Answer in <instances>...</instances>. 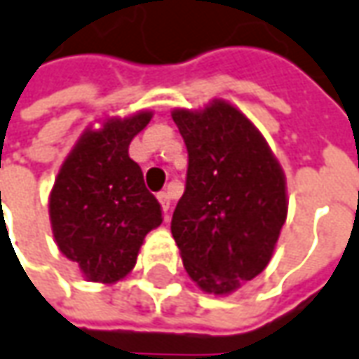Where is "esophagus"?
<instances>
[{
	"label": "esophagus",
	"mask_w": 359,
	"mask_h": 359,
	"mask_svg": "<svg viewBox=\"0 0 359 359\" xmlns=\"http://www.w3.org/2000/svg\"><path fill=\"white\" fill-rule=\"evenodd\" d=\"M159 204H161V208H163V212H169L170 208V194L169 192H159Z\"/></svg>",
	"instance_id": "obj_1"
}]
</instances>
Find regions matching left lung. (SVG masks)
<instances>
[{
	"mask_svg": "<svg viewBox=\"0 0 359 359\" xmlns=\"http://www.w3.org/2000/svg\"><path fill=\"white\" fill-rule=\"evenodd\" d=\"M170 116L189 151L170 231L190 279L226 297L271 262L289 212L287 179L262 131L228 100Z\"/></svg>",
	"mask_w": 359,
	"mask_h": 359,
	"instance_id": "1",
	"label": "left lung"
}]
</instances>
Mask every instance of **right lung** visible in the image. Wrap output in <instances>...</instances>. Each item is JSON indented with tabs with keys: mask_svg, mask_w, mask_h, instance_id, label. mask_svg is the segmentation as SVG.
Here are the masks:
<instances>
[{
	"mask_svg": "<svg viewBox=\"0 0 359 359\" xmlns=\"http://www.w3.org/2000/svg\"><path fill=\"white\" fill-rule=\"evenodd\" d=\"M151 118V109H139L88 126L58 167L48 194L50 230L58 251L86 281L126 279L145 236L163 222L159 202L129 157V143Z\"/></svg>",
	"mask_w": 359,
	"mask_h": 359,
	"instance_id": "obj_1",
	"label": "right lung"
}]
</instances>
